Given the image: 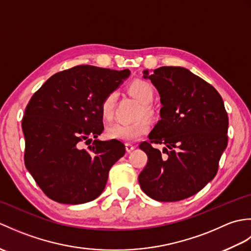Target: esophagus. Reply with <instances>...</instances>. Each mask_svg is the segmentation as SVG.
I'll return each mask as SVG.
<instances>
[{
  "mask_svg": "<svg viewBox=\"0 0 251 251\" xmlns=\"http://www.w3.org/2000/svg\"><path fill=\"white\" fill-rule=\"evenodd\" d=\"M125 148H126V151L128 152V153H130L132 150H134V149H135L136 147H135L134 145H131V143H126Z\"/></svg>",
  "mask_w": 251,
  "mask_h": 251,
  "instance_id": "obj_1",
  "label": "esophagus"
}]
</instances>
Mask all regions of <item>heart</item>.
Returning a JSON list of instances; mask_svg holds the SVG:
<instances>
[{
  "label": "heart",
  "instance_id": "heart-1",
  "mask_svg": "<svg viewBox=\"0 0 251 251\" xmlns=\"http://www.w3.org/2000/svg\"><path fill=\"white\" fill-rule=\"evenodd\" d=\"M129 94L143 103L140 114L151 115L152 110L148 103H150L154 92L150 84L142 79H135L128 86ZM116 95L110 93L105 96L100 103V114L104 121H111L114 114V103ZM150 129V123L147 119H140L132 123H115L108 127L106 137L112 140H119L124 142H132L148 134Z\"/></svg>",
  "mask_w": 251,
  "mask_h": 251
}]
</instances>
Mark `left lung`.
Here are the masks:
<instances>
[{
  "instance_id": "1",
  "label": "left lung",
  "mask_w": 251,
  "mask_h": 251,
  "mask_svg": "<svg viewBox=\"0 0 251 251\" xmlns=\"http://www.w3.org/2000/svg\"><path fill=\"white\" fill-rule=\"evenodd\" d=\"M151 79L161 97V120L139 148L148 163L138 180L158 201H178L196 194L215 178L227 146L228 117L214 86L181 67H161ZM153 144L165 146L163 156Z\"/></svg>"
}]
</instances>
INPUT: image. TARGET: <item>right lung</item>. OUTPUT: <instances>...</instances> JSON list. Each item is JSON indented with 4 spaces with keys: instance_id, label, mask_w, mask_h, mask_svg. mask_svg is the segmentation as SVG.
<instances>
[{
    "instance_id": "add662e5",
    "label": "right lung",
    "mask_w": 251,
    "mask_h": 251,
    "mask_svg": "<svg viewBox=\"0 0 251 251\" xmlns=\"http://www.w3.org/2000/svg\"><path fill=\"white\" fill-rule=\"evenodd\" d=\"M76 66L50 76L32 96L23 117L25 165L50 200L83 204L102 193L111 167L124 156L119 140H94L103 131L100 103L129 76Z\"/></svg>"
}]
</instances>
